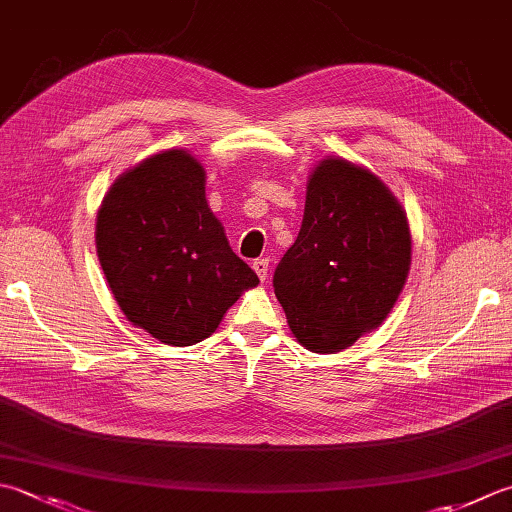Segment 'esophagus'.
<instances>
[{
	"label": "esophagus",
	"mask_w": 512,
	"mask_h": 512,
	"mask_svg": "<svg viewBox=\"0 0 512 512\" xmlns=\"http://www.w3.org/2000/svg\"><path fill=\"white\" fill-rule=\"evenodd\" d=\"M268 268H270V264H268L266 257H259V259H255V262H253V270L257 273V277L262 279V282L268 277Z\"/></svg>",
	"instance_id": "esophagus-1"
}]
</instances>
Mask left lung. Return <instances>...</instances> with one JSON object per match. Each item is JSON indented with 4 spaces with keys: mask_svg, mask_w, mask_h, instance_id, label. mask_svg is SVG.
Returning <instances> with one entry per match:
<instances>
[{
    "mask_svg": "<svg viewBox=\"0 0 512 512\" xmlns=\"http://www.w3.org/2000/svg\"><path fill=\"white\" fill-rule=\"evenodd\" d=\"M410 244L406 210L382 179L342 157L322 159L273 277L297 342L339 353L382 326L406 284Z\"/></svg>",
    "mask_w": 512,
    "mask_h": 512,
    "instance_id": "obj_1",
    "label": "left lung"
}]
</instances>
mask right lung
Segmentation results:
<instances>
[{
  "label": "right lung",
  "mask_w": 512,
  "mask_h": 512,
  "mask_svg": "<svg viewBox=\"0 0 512 512\" xmlns=\"http://www.w3.org/2000/svg\"><path fill=\"white\" fill-rule=\"evenodd\" d=\"M97 257L130 324L162 344L213 335L259 284L206 202V170L182 148L128 168L97 210Z\"/></svg>",
  "instance_id": "add662e5"
}]
</instances>
